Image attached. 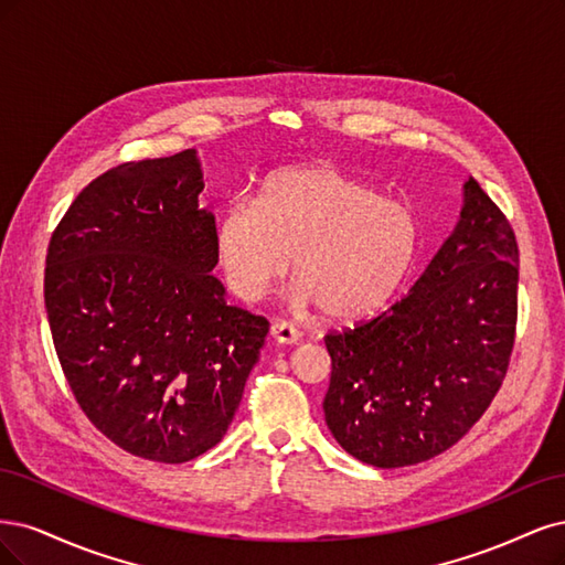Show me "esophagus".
<instances>
[{"instance_id": "34e87169", "label": "esophagus", "mask_w": 565, "mask_h": 565, "mask_svg": "<svg viewBox=\"0 0 565 565\" xmlns=\"http://www.w3.org/2000/svg\"><path fill=\"white\" fill-rule=\"evenodd\" d=\"M269 335H271V340L279 342V344H296L300 340V331L296 329V326H290L286 321L271 323Z\"/></svg>"}]
</instances>
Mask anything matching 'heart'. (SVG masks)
Masks as SVG:
<instances>
[{"instance_id": "b5f03b06", "label": "heart", "mask_w": 565, "mask_h": 565, "mask_svg": "<svg viewBox=\"0 0 565 565\" xmlns=\"http://www.w3.org/2000/svg\"><path fill=\"white\" fill-rule=\"evenodd\" d=\"M217 265L234 296L260 300L290 267L296 294L331 321L385 309L420 250L415 213L331 163L269 175L258 199L232 196L215 217Z\"/></svg>"}]
</instances>
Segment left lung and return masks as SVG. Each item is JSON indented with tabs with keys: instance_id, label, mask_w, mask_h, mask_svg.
<instances>
[{
	"instance_id": "8db88e82",
	"label": "left lung",
	"mask_w": 565,
	"mask_h": 565,
	"mask_svg": "<svg viewBox=\"0 0 565 565\" xmlns=\"http://www.w3.org/2000/svg\"><path fill=\"white\" fill-rule=\"evenodd\" d=\"M519 244L475 178L465 209L411 294L326 335V425L356 460L394 469L458 444L493 402L514 352Z\"/></svg>"
}]
</instances>
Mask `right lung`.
Here are the masks:
<instances>
[{
    "label": "right lung",
    "mask_w": 565,
    "mask_h": 565,
    "mask_svg": "<svg viewBox=\"0 0 565 565\" xmlns=\"http://www.w3.org/2000/svg\"><path fill=\"white\" fill-rule=\"evenodd\" d=\"M194 150L124 161L51 234L44 302L67 385L121 450L190 462L223 439L269 321L225 300Z\"/></svg>",
    "instance_id": "obj_1"
}]
</instances>
